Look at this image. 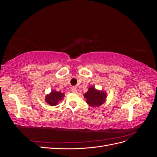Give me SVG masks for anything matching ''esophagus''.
<instances>
[{"mask_svg": "<svg viewBox=\"0 0 157 157\" xmlns=\"http://www.w3.org/2000/svg\"><path fill=\"white\" fill-rule=\"evenodd\" d=\"M71 90H72L73 92L76 93L77 92V88H76L75 86H73L72 88H71Z\"/></svg>", "mask_w": 157, "mask_h": 157, "instance_id": "obj_1", "label": "esophagus"}]
</instances>
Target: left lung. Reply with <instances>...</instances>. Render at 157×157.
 <instances>
[{"label":"left lung","mask_w":157,"mask_h":157,"mask_svg":"<svg viewBox=\"0 0 157 157\" xmlns=\"http://www.w3.org/2000/svg\"><path fill=\"white\" fill-rule=\"evenodd\" d=\"M86 98V102L90 105L96 107L104 103L106 98V94L104 92L96 90L93 86L89 88L88 91L84 94Z\"/></svg>","instance_id":"8db88e82"}]
</instances>
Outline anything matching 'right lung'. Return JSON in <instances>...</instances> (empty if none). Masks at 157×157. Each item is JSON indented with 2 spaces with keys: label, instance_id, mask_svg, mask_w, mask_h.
Wrapping results in <instances>:
<instances>
[{
  "label": "right lung",
  "instance_id": "add662e5",
  "mask_svg": "<svg viewBox=\"0 0 157 157\" xmlns=\"http://www.w3.org/2000/svg\"><path fill=\"white\" fill-rule=\"evenodd\" d=\"M64 97L63 93L57 91H52V93L49 95H47L46 96L45 100L46 101L49 103V105L54 106L56 105L59 101H61Z\"/></svg>",
  "mask_w": 157,
  "mask_h": 157
}]
</instances>
